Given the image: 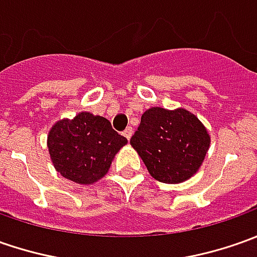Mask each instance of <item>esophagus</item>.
Masks as SVG:
<instances>
[{
  "mask_svg": "<svg viewBox=\"0 0 257 257\" xmlns=\"http://www.w3.org/2000/svg\"><path fill=\"white\" fill-rule=\"evenodd\" d=\"M132 134H134V131H132V128H126L125 131H123V137L126 138V139H131V137H132Z\"/></svg>",
  "mask_w": 257,
  "mask_h": 257,
  "instance_id": "esophagus-1",
  "label": "esophagus"
}]
</instances>
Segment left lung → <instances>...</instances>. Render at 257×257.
<instances>
[{"instance_id":"left-lung-1","label":"left lung","mask_w":257,"mask_h":257,"mask_svg":"<svg viewBox=\"0 0 257 257\" xmlns=\"http://www.w3.org/2000/svg\"><path fill=\"white\" fill-rule=\"evenodd\" d=\"M152 178L182 183L199 171L210 146V135L196 115L185 108H149L131 138Z\"/></svg>"}]
</instances>
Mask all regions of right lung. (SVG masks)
Here are the masks:
<instances>
[{
  "mask_svg": "<svg viewBox=\"0 0 257 257\" xmlns=\"http://www.w3.org/2000/svg\"><path fill=\"white\" fill-rule=\"evenodd\" d=\"M128 144L111 122L91 112L61 119L49 129V156L61 176L79 185H92L111 168L115 155Z\"/></svg>",
  "mask_w": 257,
  "mask_h": 257,
  "instance_id": "obj_1",
  "label": "right lung"
}]
</instances>
